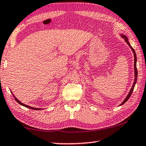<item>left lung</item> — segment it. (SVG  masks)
I'll use <instances>...</instances> for the list:
<instances>
[{
	"instance_id": "left-lung-1",
	"label": "left lung",
	"mask_w": 146,
	"mask_h": 146,
	"mask_svg": "<svg viewBox=\"0 0 146 146\" xmlns=\"http://www.w3.org/2000/svg\"><path fill=\"white\" fill-rule=\"evenodd\" d=\"M120 36L125 39V41L126 42L127 44H128V45H129V46L131 48L133 52V53H134V58H134L135 59V60H134V62H135L134 63V67H135V81H134V82H133V84L132 86V88H131V90H130V91L129 92V93H128V95H127V96L126 97V98H125V100H123V102H122V104H121L120 105V106H122V105L123 104H125V102H127V101L128 100V99H129V97H131V94L133 93V90H134V88H135V86L136 84V82H137V80L138 72H137V55H136V53H135V51L134 50V49H133L132 47H131V46L130 45V44L129 42V41H128V39H127L126 36L123 35H121Z\"/></svg>"
}]
</instances>
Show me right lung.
Returning a JSON list of instances; mask_svg holds the SVG:
<instances>
[{
  "label": "right lung",
  "mask_w": 146,
  "mask_h": 146,
  "mask_svg": "<svg viewBox=\"0 0 146 146\" xmlns=\"http://www.w3.org/2000/svg\"><path fill=\"white\" fill-rule=\"evenodd\" d=\"M14 97V98H15V100L17 102H18L19 104H21V105H22V106H25V107H26V108H29V109H31V110H41L42 109L41 108H33V107H30V106H28V105H26V104H23V103H22L21 102H20V101L17 99V98L15 97V96H13Z\"/></svg>",
  "instance_id": "1"
}]
</instances>
